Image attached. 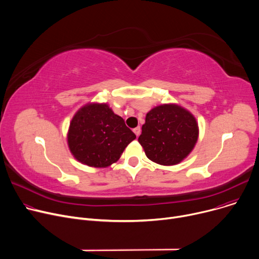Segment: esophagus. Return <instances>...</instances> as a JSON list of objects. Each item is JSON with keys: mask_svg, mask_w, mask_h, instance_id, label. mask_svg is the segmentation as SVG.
Listing matches in <instances>:
<instances>
[{"mask_svg": "<svg viewBox=\"0 0 259 259\" xmlns=\"http://www.w3.org/2000/svg\"><path fill=\"white\" fill-rule=\"evenodd\" d=\"M134 133L136 134V136H137V137H139V135H140V133H141V128H140V126H137L136 128H134Z\"/></svg>", "mask_w": 259, "mask_h": 259, "instance_id": "esophagus-1", "label": "esophagus"}]
</instances>
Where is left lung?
<instances>
[{
    "label": "left lung",
    "mask_w": 259,
    "mask_h": 259,
    "mask_svg": "<svg viewBox=\"0 0 259 259\" xmlns=\"http://www.w3.org/2000/svg\"><path fill=\"white\" fill-rule=\"evenodd\" d=\"M197 139L199 124L195 117L179 104L164 103L146 114L138 141L149 160L171 166L188 157Z\"/></svg>",
    "instance_id": "8db88e82"
}]
</instances>
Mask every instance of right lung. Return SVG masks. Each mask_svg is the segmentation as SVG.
Masks as SVG:
<instances>
[{"label":"right lung","mask_w":259,"mask_h":259,"mask_svg":"<svg viewBox=\"0 0 259 259\" xmlns=\"http://www.w3.org/2000/svg\"><path fill=\"white\" fill-rule=\"evenodd\" d=\"M136 135L108 103L89 102L73 116L68 135L72 156L80 163L104 168L116 163Z\"/></svg>","instance_id":"right-lung-1"}]
</instances>
